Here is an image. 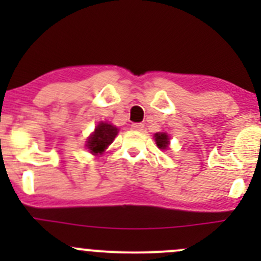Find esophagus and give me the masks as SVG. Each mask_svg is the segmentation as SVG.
Returning a JSON list of instances; mask_svg holds the SVG:
<instances>
[{
  "mask_svg": "<svg viewBox=\"0 0 261 261\" xmlns=\"http://www.w3.org/2000/svg\"><path fill=\"white\" fill-rule=\"evenodd\" d=\"M143 128H144L143 123H133V125H131V130L134 131H141Z\"/></svg>",
  "mask_w": 261,
  "mask_h": 261,
  "instance_id": "obj_1",
  "label": "esophagus"
}]
</instances>
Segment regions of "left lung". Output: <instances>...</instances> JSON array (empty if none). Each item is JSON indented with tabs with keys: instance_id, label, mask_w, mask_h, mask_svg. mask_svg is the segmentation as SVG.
Segmentation results:
<instances>
[{
	"instance_id": "8db88e82",
	"label": "left lung",
	"mask_w": 261,
	"mask_h": 261,
	"mask_svg": "<svg viewBox=\"0 0 261 261\" xmlns=\"http://www.w3.org/2000/svg\"><path fill=\"white\" fill-rule=\"evenodd\" d=\"M154 138H155V143H156V145L159 149L162 150L168 149V146H169V136H168L167 134L156 133L154 135Z\"/></svg>"
}]
</instances>
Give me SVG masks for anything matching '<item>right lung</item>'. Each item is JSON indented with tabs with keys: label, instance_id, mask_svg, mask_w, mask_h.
Instances as JSON below:
<instances>
[{
	"label": "right lung",
	"instance_id": "obj_1",
	"mask_svg": "<svg viewBox=\"0 0 261 261\" xmlns=\"http://www.w3.org/2000/svg\"><path fill=\"white\" fill-rule=\"evenodd\" d=\"M117 134L118 128L116 126L101 121L94 128V133L87 139L86 146L93 155H101L109 145H111Z\"/></svg>",
	"mask_w": 261,
	"mask_h": 261
}]
</instances>
